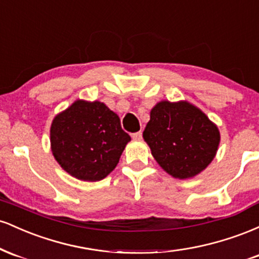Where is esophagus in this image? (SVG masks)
<instances>
[{"mask_svg":"<svg viewBox=\"0 0 259 259\" xmlns=\"http://www.w3.org/2000/svg\"><path fill=\"white\" fill-rule=\"evenodd\" d=\"M132 138L134 140H136V141H139V140H141L142 138V133L141 132H138V133H134L132 135Z\"/></svg>","mask_w":259,"mask_h":259,"instance_id":"obj_1","label":"esophagus"}]
</instances>
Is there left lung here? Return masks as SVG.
Segmentation results:
<instances>
[{
    "label": "left lung",
    "mask_w": 259,
    "mask_h": 259,
    "mask_svg": "<svg viewBox=\"0 0 259 259\" xmlns=\"http://www.w3.org/2000/svg\"><path fill=\"white\" fill-rule=\"evenodd\" d=\"M142 136L163 170L181 180L203 171L221 142L218 126L187 101L157 103Z\"/></svg>",
    "instance_id": "left-lung-1"
}]
</instances>
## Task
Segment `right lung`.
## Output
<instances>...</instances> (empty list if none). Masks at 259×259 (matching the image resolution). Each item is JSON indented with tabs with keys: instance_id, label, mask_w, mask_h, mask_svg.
Masks as SVG:
<instances>
[{
	"instance_id": "right-lung-1",
	"label": "right lung",
	"mask_w": 259,
	"mask_h": 259,
	"mask_svg": "<svg viewBox=\"0 0 259 259\" xmlns=\"http://www.w3.org/2000/svg\"><path fill=\"white\" fill-rule=\"evenodd\" d=\"M130 140L119 117L100 101L76 100L53 118L50 129L55 159L68 174L84 181L105 179Z\"/></svg>"
}]
</instances>
